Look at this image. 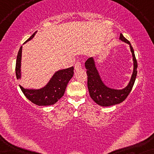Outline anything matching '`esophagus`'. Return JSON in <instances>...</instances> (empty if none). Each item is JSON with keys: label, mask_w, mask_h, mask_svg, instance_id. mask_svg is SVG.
<instances>
[{"label": "esophagus", "mask_w": 154, "mask_h": 154, "mask_svg": "<svg viewBox=\"0 0 154 154\" xmlns=\"http://www.w3.org/2000/svg\"><path fill=\"white\" fill-rule=\"evenodd\" d=\"M74 69H75V71H78L81 70V69H82V65H81V62H77V63H75Z\"/></svg>", "instance_id": "1"}]
</instances>
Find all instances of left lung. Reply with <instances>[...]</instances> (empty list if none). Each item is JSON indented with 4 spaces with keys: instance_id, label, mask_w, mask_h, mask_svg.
Here are the masks:
<instances>
[{
    "instance_id": "obj_1",
    "label": "left lung",
    "mask_w": 154,
    "mask_h": 154,
    "mask_svg": "<svg viewBox=\"0 0 154 154\" xmlns=\"http://www.w3.org/2000/svg\"><path fill=\"white\" fill-rule=\"evenodd\" d=\"M119 39L130 45L132 60H133V71L128 85L122 89H115L107 86L102 81L100 73L96 67L94 57H90L85 63L86 73L88 75V88L90 96L94 102L102 106H109L119 104L127 98L131 92L135 81L137 73V62L134 55L133 48L131 44L123 34L121 33Z\"/></svg>"
}]
</instances>
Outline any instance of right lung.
<instances>
[{"label":"right lung","mask_w":154,"mask_h":154,"mask_svg":"<svg viewBox=\"0 0 154 154\" xmlns=\"http://www.w3.org/2000/svg\"><path fill=\"white\" fill-rule=\"evenodd\" d=\"M37 31L33 33L24 43L31 41ZM22 46L19 50L16 61V75L17 79H22ZM73 75V66L56 71L44 87L39 89L26 88L20 85L25 97L38 106H49L54 104L64 95L67 84Z\"/></svg>","instance_id":"right-lung-1"}]
</instances>
